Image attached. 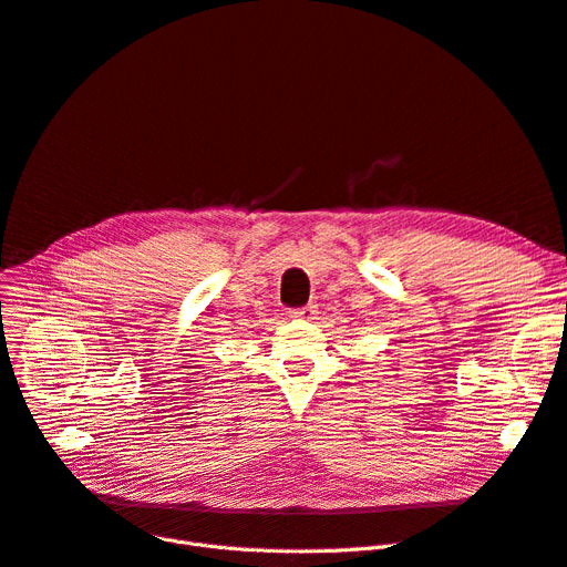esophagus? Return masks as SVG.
Listing matches in <instances>:
<instances>
[{
  "label": "esophagus",
  "instance_id": "esophagus-1",
  "mask_svg": "<svg viewBox=\"0 0 567 567\" xmlns=\"http://www.w3.org/2000/svg\"><path fill=\"white\" fill-rule=\"evenodd\" d=\"M315 315H317V306H306V308H299V310L291 312L293 319H303V321L315 319Z\"/></svg>",
  "mask_w": 567,
  "mask_h": 567
}]
</instances>
